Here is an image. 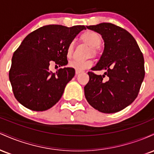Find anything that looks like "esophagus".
Segmentation results:
<instances>
[{
	"instance_id": "obj_1",
	"label": "esophagus",
	"mask_w": 154,
	"mask_h": 154,
	"mask_svg": "<svg viewBox=\"0 0 154 154\" xmlns=\"http://www.w3.org/2000/svg\"><path fill=\"white\" fill-rule=\"evenodd\" d=\"M79 73H81V71H79V70H76V71H75V74H76V75H79Z\"/></svg>"
}]
</instances>
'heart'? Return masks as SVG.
I'll return each mask as SVG.
<instances>
[{"mask_svg": "<svg viewBox=\"0 0 154 154\" xmlns=\"http://www.w3.org/2000/svg\"><path fill=\"white\" fill-rule=\"evenodd\" d=\"M82 40L86 42L88 45L92 48V51L93 53L96 52L97 48H98L101 44V38L99 35L94 31H87L83 33L82 35ZM74 45L75 42L71 41L68 45L66 49L67 57L70 58L72 56L74 51ZM93 62L92 60H82L79 59H72L69 61V65L72 68L76 69L77 70H84L90 68L93 66Z\"/></svg>", "mask_w": 154, "mask_h": 154, "instance_id": "b5f03b06", "label": "heart"}]
</instances>
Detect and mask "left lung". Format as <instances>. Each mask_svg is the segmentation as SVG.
<instances>
[{
	"instance_id": "8db88e82",
	"label": "left lung",
	"mask_w": 154,
	"mask_h": 154,
	"mask_svg": "<svg viewBox=\"0 0 154 154\" xmlns=\"http://www.w3.org/2000/svg\"><path fill=\"white\" fill-rule=\"evenodd\" d=\"M104 40V51L93 71L88 72L85 96L91 106L103 113H115L128 106L137 98L145 77L144 58L133 36L111 23L86 26ZM106 75L108 80L103 79Z\"/></svg>"
}]
</instances>
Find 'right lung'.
Returning a JSON list of instances; mask_svg holds the SVG:
<instances>
[{
	"instance_id": "right-lung-1",
	"label": "right lung",
	"mask_w": 154,
	"mask_h": 154,
	"mask_svg": "<svg viewBox=\"0 0 154 154\" xmlns=\"http://www.w3.org/2000/svg\"><path fill=\"white\" fill-rule=\"evenodd\" d=\"M82 29H86L85 26H41L29 33L14 51L9 80L16 99L24 107L43 111L60 100L75 70L65 67L53 73L49 66L51 61L59 66L68 63L67 47Z\"/></svg>"
}]
</instances>
